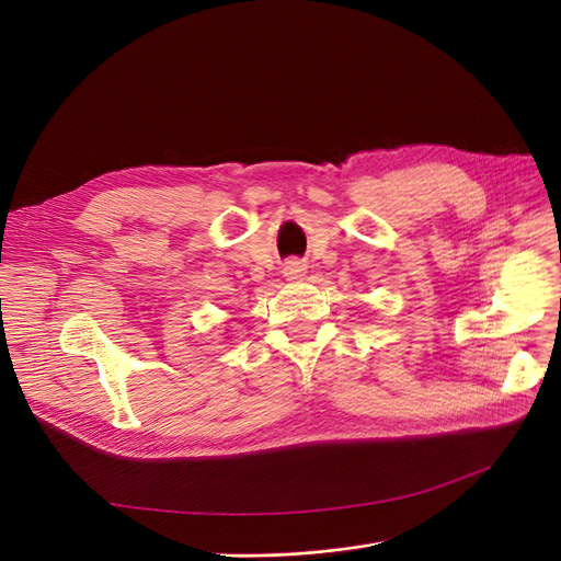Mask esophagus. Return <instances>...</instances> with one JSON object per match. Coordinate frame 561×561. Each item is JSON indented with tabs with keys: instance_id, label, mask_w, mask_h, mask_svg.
I'll list each match as a JSON object with an SVG mask.
<instances>
[{
	"instance_id": "esophagus-1",
	"label": "esophagus",
	"mask_w": 561,
	"mask_h": 561,
	"mask_svg": "<svg viewBox=\"0 0 561 561\" xmlns=\"http://www.w3.org/2000/svg\"><path fill=\"white\" fill-rule=\"evenodd\" d=\"M282 273L286 279H300L305 275V263L302 261H286Z\"/></svg>"
}]
</instances>
